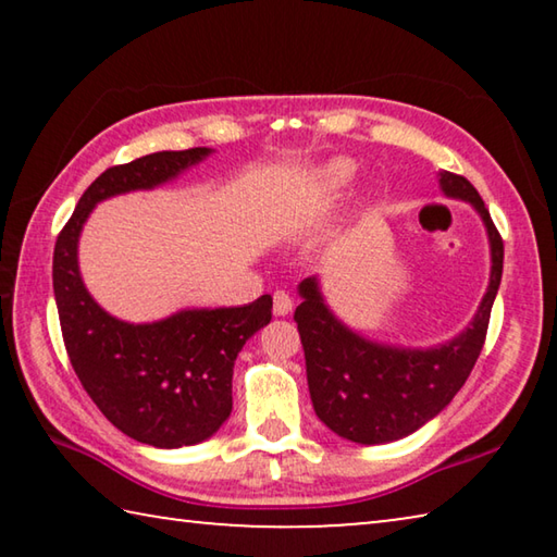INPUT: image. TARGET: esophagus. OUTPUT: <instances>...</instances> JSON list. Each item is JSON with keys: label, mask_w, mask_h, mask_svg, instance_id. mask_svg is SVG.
<instances>
[{"label": "esophagus", "mask_w": 557, "mask_h": 557, "mask_svg": "<svg viewBox=\"0 0 557 557\" xmlns=\"http://www.w3.org/2000/svg\"><path fill=\"white\" fill-rule=\"evenodd\" d=\"M272 312H275L277 317H285L292 312V297L285 289H277L275 295H272Z\"/></svg>", "instance_id": "esophagus-1"}]
</instances>
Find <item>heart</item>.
<instances>
[{"label":"heart","instance_id":"1","mask_svg":"<svg viewBox=\"0 0 557 557\" xmlns=\"http://www.w3.org/2000/svg\"><path fill=\"white\" fill-rule=\"evenodd\" d=\"M348 176H351V164L346 162H334L332 166H326L324 172L329 186H344L348 182Z\"/></svg>","mask_w":557,"mask_h":557}]
</instances>
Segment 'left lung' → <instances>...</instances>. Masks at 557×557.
<instances>
[{
    "label": "left lung",
    "instance_id": "left-lung-1",
    "mask_svg": "<svg viewBox=\"0 0 557 557\" xmlns=\"http://www.w3.org/2000/svg\"><path fill=\"white\" fill-rule=\"evenodd\" d=\"M440 184L447 196L465 199L482 213L492 240V282L474 322L455 342L428 351L366 342L336 322L312 277L299 285L305 301L295 309V322L314 410L329 430L358 445L400 440L435 418L465 385L486 342L504 272L502 233L465 176L442 172Z\"/></svg>",
    "mask_w": 557,
    "mask_h": 557
}]
</instances>
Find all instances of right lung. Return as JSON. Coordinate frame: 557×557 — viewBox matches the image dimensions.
<instances>
[{
	"mask_svg": "<svg viewBox=\"0 0 557 557\" xmlns=\"http://www.w3.org/2000/svg\"><path fill=\"white\" fill-rule=\"evenodd\" d=\"M206 154V147H191L106 169L81 196L53 248V295L75 375L112 425L164 449L209 440L228 418L235 356L270 324L272 297L245 307L191 309L157 324H125L102 312L83 287L75 248L98 201L152 188Z\"/></svg>",
	"mask_w": 557,
	"mask_h": 557,
	"instance_id": "right-lung-1",
	"label": "right lung"
}]
</instances>
